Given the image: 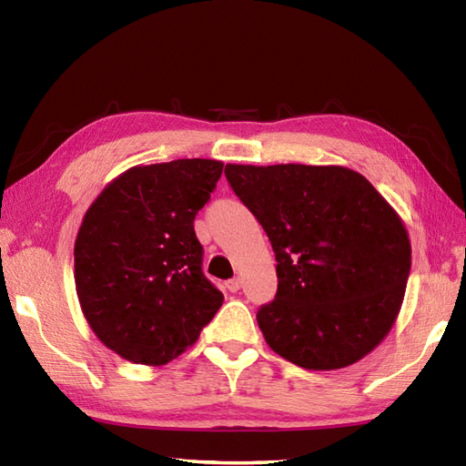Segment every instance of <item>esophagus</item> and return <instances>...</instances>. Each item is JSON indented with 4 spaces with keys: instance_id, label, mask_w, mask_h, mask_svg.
I'll use <instances>...</instances> for the list:
<instances>
[{
    "instance_id": "34e87169",
    "label": "esophagus",
    "mask_w": 466,
    "mask_h": 466,
    "mask_svg": "<svg viewBox=\"0 0 466 466\" xmlns=\"http://www.w3.org/2000/svg\"><path fill=\"white\" fill-rule=\"evenodd\" d=\"M226 289L230 290V292H238V290L242 289V280H240V279H232V280H228V282H226Z\"/></svg>"
}]
</instances>
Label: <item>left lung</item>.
Masks as SVG:
<instances>
[{
  "label": "left lung",
  "mask_w": 466,
  "mask_h": 466,
  "mask_svg": "<svg viewBox=\"0 0 466 466\" xmlns=\"http://www.w3.org/2000/svg\"><path fill=\"white\" fill-rule=\"evenodd\" d=\"M224 174L279 262V290L256 314L270 349L309 370L344 369L376 349L410 274L392 206L342 166L226 164Z\"/></svg>",
  "instance_id": "left-lung-1"
}]
</instances>
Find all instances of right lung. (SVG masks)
Wrapping results in <instances>:
<instances>
[{
	"mask_svg": "<svg viewBox=\"0 0 466 466\" xmlns=\"http://www.w3.org/2000/svg\"><path fill=\"white\" fill-rule=\"evenodd\" d=\"M222 167L202 157L134 166L87 208L74 248L77 299L97 339L122 359L174 360L222 306L194 232Z\"/></svg>",
	"mask_w": 466,
	"mask_h": 466,
	"instance_id": "1",
	"label": "right lung"
}]
</instances>
